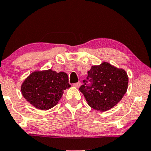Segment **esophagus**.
Here are the masks:
<instances>
[{"instance_id": "1", "label": "esophagus", "mask_w": 151, "mask_h": 151, "mask_svg": "<svg viewBox=\"0 0 151 151\" xmlns=\"http://www.w3.org/2000/svg\"><path fill=\"white\" fill-rule=\"evenodd\" d=\"M73 85H74V87H76V88H79V86H80V85H81V83H80V82L75 83V84H74Z\"/></svg>"}]
</instances>
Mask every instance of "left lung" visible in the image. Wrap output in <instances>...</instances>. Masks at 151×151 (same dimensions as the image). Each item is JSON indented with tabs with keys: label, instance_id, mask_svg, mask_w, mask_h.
<instances>
[{
	"label": "left lung",
	"instance_id": "1",
	"mask_svg": "<svg viewBox=\"0 0 151 151\" xmlns=\"http://www.w3.org/2000/svg\"><path fill=\"white\" fill-rule=\"evenodd\" d=\"M87 73L91 84L86 86L84 83L79 91L84 94L88 105L94 110L104 112L113 108L127 91L129 77L124 69L103 62L91 66Z\"/></svg>",
	"mask_w": 151,
	"mask_h": 151
}]
</instances>
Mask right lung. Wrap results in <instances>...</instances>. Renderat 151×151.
Wrapping results in <instances>:
<instances>
[{
  "label": "right lung",
  "mask_w": 151,
  "mask_h": 151,
  "mask_svg": "<svg viewBox=\"0 0 151 151\" xmlns=\"http://www.w3.org/2000/svg\"><path fill=\"white\" fill-rule=\"evenodd\" d=\"M70 86L67 73L50 69L32 72L22 83L20 89L32 106L45 111L58 104L64 91Z\"/></svg>",
  "instance_id": "right-lung-1"
}]
</instances>
